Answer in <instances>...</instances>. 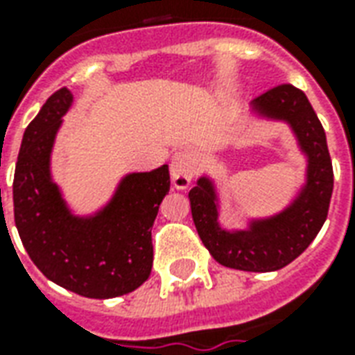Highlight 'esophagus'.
<instances>
[{
	"mask_svg": "<svg viewBox=\"0 0 355 355\" xmlns=\"http://www.w3.org/2000/svg\"><path fill=\"white\" fill-rule=\"evenodd\" d=\"M196 173V157L186 150H180L171 159V178L177 190H186Z\"/></svg>",
	"mask_w": 355,
	"mask_h": 355,
	"instance_id": "esophagus-1",
	"label": "esophagus"
}]
</instances>
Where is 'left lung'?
Wrapping results in <instances>:
<instances>
[{"label":"left lung","mask_w":355,"mask_h":355,"mask_svg":"<svg viewBox=\"0 0 355 355\" xmlns=\"http://www.w3.org/2000/svg\"><path fill=\"white\" fill-rule=\"evenodd\" d=\"M257 116L285 121L308 159L306 182L289 207L254 218L245 230H224L218 223L215 182L201 177L188 198L203 245L218 264L243 272H274L304 253L327 218L333 193V163L325 131L300 89L283 83L251 102Z\"/></svg>","instance_id":"left-lung-1"}]
</instances>
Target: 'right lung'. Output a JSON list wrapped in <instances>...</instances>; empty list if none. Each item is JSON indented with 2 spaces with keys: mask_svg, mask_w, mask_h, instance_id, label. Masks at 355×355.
Returning a JSON list of instances; mask_svg holds the SVG:
<instances>
[{
  "mask_svg": "<svg viewBox=\"0 0 355 355\" xmlns=\"http://www.w3.org/2000/svg\"><path fill=\"white\" fill-rule=\"evenodd\" d=\"M72 101L68 89H58L24 131L12 180L15 224L47 279L81 297H121L152 272V226L169 192V167L129 173L101 211L73 215L51 178L55 137Z\"/></svg>",
  "mask_w": 355,
  "mask_h": 355,
  "instance_id": "obj_1",
  "label": "right lung"
}]
</instances>
